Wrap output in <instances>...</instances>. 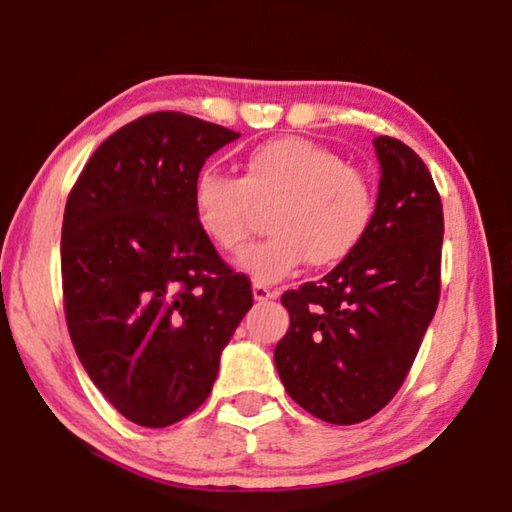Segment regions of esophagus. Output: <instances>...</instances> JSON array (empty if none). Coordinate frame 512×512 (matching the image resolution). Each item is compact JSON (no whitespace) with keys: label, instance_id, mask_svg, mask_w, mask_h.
I'll use <instances>...</instances> for the list:
<instances>
[{"label":"esophagus","instance_id":"34e87169","mask_svg":"<svg viewBox=\"0 0 512 512\" xmlns=\"http://www.w3.org/2000/svg\"><path fill=\"white\" fill-rule=\"evenodd\" d=\"M253 297L255 301H269V299H276L278 297V290H269L266 285H253Z\"/></svg>","mask_w":512,"mask_h":512}]
</instances>
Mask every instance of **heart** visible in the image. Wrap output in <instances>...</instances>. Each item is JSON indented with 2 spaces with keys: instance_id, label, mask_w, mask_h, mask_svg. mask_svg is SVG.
Wrapping results in <instances>:
<instances>
[{
  "instance_id": "b5f03b06",
  "label": "heart",
  "mask_w": 512,
  "mask_h": 512,
  "mask_svg": "<svg viewBox=\"0 0 512 512\" xmlns=\"http://www.w3.org/2000/svg\"><path fill=\"white\" fill-rule=\"evenodd\" d=\"M194 220L208 241L234 253L269 211L271 239L246 248L239 266L276 283L306 262L336 266L357 253L376 218V192L362 171L320 143L283 136L243 157L241 174L204 169L192 185Z\"/></svg>"
}]
</instances>
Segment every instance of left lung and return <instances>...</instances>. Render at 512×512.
<instances>
[{
  "label": "left lung",
  "instance_id": "8db88e82",
  "mask_svg": "<svg viewBox=\"0 0 512 512\" xmlns=\"http://www.w3.org/2000/svg\"><path fill=\"white\" fill-rule=\"evenodd\" d=\"M376 218L362 246L318 283L287 290L290 329L273 352L285 390L331 424L369 420L392 401L441 297L443 204L427 164L392 136Z\"/></svg>",
  "mask_w": 512,
  "mask_h": 512
}]
</instances>
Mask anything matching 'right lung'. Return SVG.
I'll return each mask as SVG.
<instances>
[{
	"label": "right lung",
	"mask_w": 512,
	"mask_h": 512,
	"mask_svg": "<svg viewBox=\"0 0 512 512\" xmlns=\"http://www.w3.org/2000/svg\"><path fill=\"white\" fill-rule=\"evenodd\" d=\"M239 132L176 111L141 115L99 146L62 222L71 343L99 392L141 427L206 401L220 352L253 306L250 280L194 220L192 185Z\"/></svg>",
	"instance_id": "right-lung-1"
}]
</instances>
